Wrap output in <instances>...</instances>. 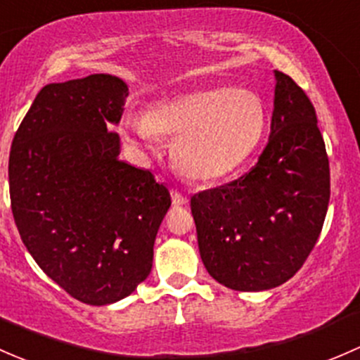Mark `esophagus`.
Masks as SVG:
<instances>
[{"mask_svg": "<svg viewBox=\"0 0 360 360\" xmlns=\"http://www.w3.org/2000/svg\"><path fill=\"white\" fill-rule=\"evenodd\" d=\"M172 201H173V206H185L188 202V198L179 191H172Z\"/></svg>", "mask_w": 360, "mask_h": 360, "instance_id": "1", "label": "esophagus"}]
</instances>
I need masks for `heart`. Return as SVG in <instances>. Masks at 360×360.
Instances as JSON below:
<instances>
[{
    "mask_svg": "<svg viewBox=\"0 0 360 360\" xmlns=\"http://www.w3.org/2000/svg\"><path fill=\"white\" fill-rule=\"evenodd\" d=\"M265 109L258 95L243 88L192 91L153 107L150 114L128 112L121 133L143 149L158 136L176 140V166L198 181L224 179L253 153L265 129Z\"/></svg>",
    "mask_w": 360,
    "mask_h": 360,
    "instance_id": "b5f03b06",
    "label": "heart"
}]
</instances>
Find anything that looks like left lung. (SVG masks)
<instances>
[{
	"label": "left lung",
	"mask_w": 360,
	"mask_h": 360,
	"mask_svg": "<svg viewBox=\"0 0 360 360\" xmlns=\"http://www.w3.org/2000/svg\"><path fill=\"white\" fill-rule=\"evenodd\" d=\"M270 136L258 162L231 184L191 199L201 260L236 291H265L291 279L321 234L329 161L305 91L274 70Z\"/></svg>",
	"instance_id": "1"
}]
</instances>
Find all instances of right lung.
Listing matches in <instances>:
<instances>
[{
    "label": "right lung",
    "mask_w": 360,
    "mask_h": 360,
    "mask_svg": "<svg viewBox=\"0 0 360 360\" xmlns=\"http://www.w3.org/2000/svg\"><path fill=\"white\" fill-rule=\"evenodd\" d=\"M126 97L128 84L112 74L46 84L10 150L22 243L51 281L88 305L120 302L147 279L172 206L149 169L120 159L112 124Z\"/></svg>",
    "instance_id": "add662e5"
}]
</instances>
